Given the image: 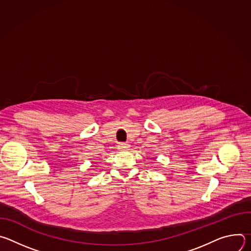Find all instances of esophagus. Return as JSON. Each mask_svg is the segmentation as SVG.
Instances as JSON below:
<instances>
[{"instance_id": "34e87169", "label": "esophagus", "mask_w": 251, "mask_h": 251, "mask_svg": "<svg viewBox=\"0 0 251 251\" xmlns=\"http://www.w3.org/2000/svg\"><path fill=\"white\" fill-rule=\"evenodd\" d=\"M127 149H128V144H126V143H121V144L119 145V150L125 151Z\"/></svg>"}]
</instances>
